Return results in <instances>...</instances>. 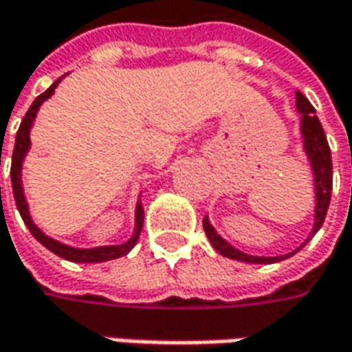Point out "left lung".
Listing matches in <instances>:
<instances>
[{"label":"left lung","mask_w":352,"mask_h":352,"mask_svg":"<svg viewBox=\"0 0 352 352\" xmlns=\"http://www.w3.org/2000/svg\"><path fill=\"white\" fill-rule=\"evenodd\" d=\"M296 109L302 116L300 133H302V139H304L305 156H307V160L311 164L314 184H316V223H314V229H311L309 236L305 239V243H307L321 229V225L325 221V215H327V208H329V201H331L333 190V162L331 151H329V144H327V137H325V131L321 127L318 116H316V109H314L311 103L307 102V98H305L304 94H300V91H296ZM204 231H206L210 243L213 245V249L217 250L219 254H223L227 258H233V261H241V263H280L284 258H290L294 252H298L302 247H305L304 243L300 249H296L294 252H288V254H282V256H252V254H247L243 250L235 249L233 245H229L223 236L213 229V225L210 223L208 217H204Z\"/></svg>","instance_id":"obj_1"}]
</instances>
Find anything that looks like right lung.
Here are the masks:
<instances>
[{"label":"right lung","mask_w":352,"mask_h":352,"mask_svg":"<svg viewBox=\"0 0 352 352\" xmlns=\"http://www.w3.org/2000/svg\"><path fill=\"white\" fill-rule=\"evenodd\" d=\"M62 78H58L47 91H43L36 100L33 102V105L29 107V111L25 113V119L21 121V127L17 131V137H15V148H13V158H11V184H13V196H15V206L19 210L21 217L25 225L29 227V231L33 233V236L43 245L47 247L50 252L58 254L60 258H66L70 263H105V261H113V258H119V256H125L129 250L133 249L139 241V235L142 231V221H144V211H142L141 201L137 204V210H135V231L129 241L121 243V245H111V247H96V249H76V247H68L56 239H50L48 235H45L36 225L33 223L31 219V213H29V204L25 199V192H23V182H21V168H23V160L31 148V127L34 123V117L38 113V107L43 105V102H47L48 98L54 94V88L60 84Z\"/></svg>","instance_id":"add662e5"}]
</instances>
